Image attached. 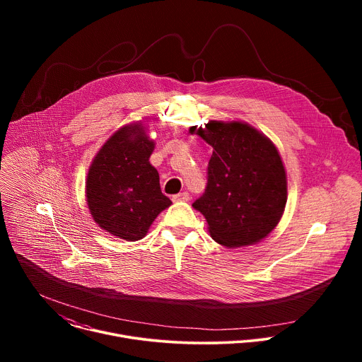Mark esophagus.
Instances as JSON below:
<instances>
[{
	"mask_svg": "<svg viewBox=\"0 0 362 362\" xmlns=\"http://www.w3.org/2000/svg\"><path fill=\"white\" fill-rule=\"evenodd\" d=\"M175 202H187L190 199V194L187 192H182V193H177L172 197Z\"/></svg>",
	"mask_w": 362,
	"mask_h": 362,
	"instance_id": "esophagus-1",
	"label": "esophagus"
}]
</instances>
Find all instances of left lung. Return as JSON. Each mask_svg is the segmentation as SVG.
<instances>
[{"label": "left lung", "mask_w": 362, "mask_h": 362, "mask_svg": "<svg viewBox=\"0 0 362 362\" xmlns=\"http://www.w3.org/2000/svg\"><path fill=\"white\" fill-rule=\"evenodd\" d=\"M190 133L214 147L204 193L192 204L212 239L239 247L267 238L286 203V175L274 143L240 122L211 120Z\"/></svg>", "instance_id": "obj_1"}]
</instances>
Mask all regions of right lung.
Here are the masks:
<instances>
[{
	"instance_id": "add662e5",
	"label": "right lung",
	"mask_w": 362,
	"mask_h": 362,
	"mask_svg": "<svg viewBox=\"0 0 362 362\" xmlns=\"http://www.w3.org/2000/svg\"><path fill=\"white\" fill-rule=\"evenodd\" d=\"M153 148L144 127L134 123L117 130L90 166L86 183L90 214L101 229L120 239H141L172 204L148 162Z\"/></svg>"
}]
</instances>
